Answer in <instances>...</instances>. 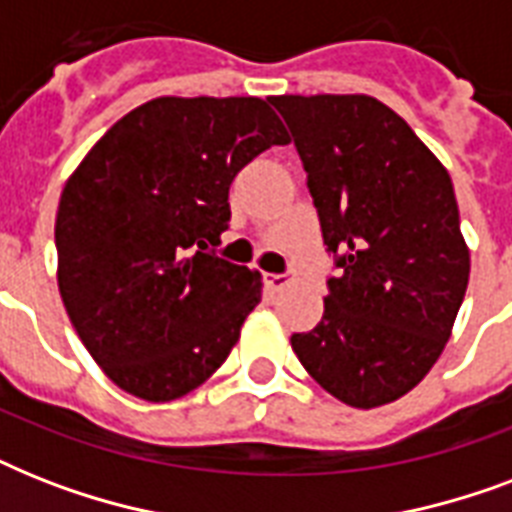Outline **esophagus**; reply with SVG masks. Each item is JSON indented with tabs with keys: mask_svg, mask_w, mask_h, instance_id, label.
<instances>
[{
	"mask_svg": "<svg viewBox=\"0 0 512 512\" xmlns=\"http://www.w3.org/2000/svg\"><path fill=\"white\" fill-rule=\"evenodd\" d=\"M292 276L289 273H265V287L273 289V292H281L284 287H289Z\"/></svg>",
	"mask_w": 512,
	"mask_h": 512,
	"instance_id": "esophagus-1",
	"label": "esophagus"
}]
</instances>
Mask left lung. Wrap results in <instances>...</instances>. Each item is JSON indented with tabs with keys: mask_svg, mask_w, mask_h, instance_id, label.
Listing matches in <instances>:
<instances>
[{
	"mask_svg": "<svg viewBox=\"0 0 512 512\" xmlns=\"http://www.w3.org/2000/svg\"><path fill=\"white\" fill-rule=\"evenodd\" d=\"M337 255L324 316L292 335L321 388L356 409L406 396L433 369L468 289L452 177L369 95H276Z\"/></svg>",
	"mask_w": 512,
	"mask_h": 512,
	"instance_id": "obj_1",
	"label": "left lung"
}]
</instances>
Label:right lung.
Listing matches in <instances>:
<instances>
[{
    "label": "right lung",
    "mask_w": 512,
    "mask_h": 512,
    "mask_svg": "<svg viewBox=\"0 0 512 512\" xmlns=\"http://www.w3.org/2000/svg\"><path fill=\"white\" fill-rule=\"evenodd\" d=\"M289 135L268 100L154 98L90 148L60 193L58 289L106 377L164 404L223 366L263 295L215 257L228 188Z\"/></svg>",
    "instance_id": "1"
}]
</instances>
